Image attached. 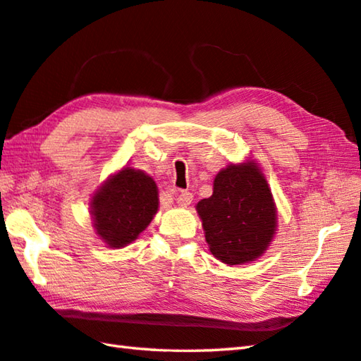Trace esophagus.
I'll use <instances>...</instances> for the list:
<instances>
[{
	"mask_svg": "<svg viewBox=\"0 0 361 361\" xmlns=\"http://www.w3.org/2000/svg\"><path fill=\"white\" fill-rule=\"evenodd\" d=\"M190 202H192V194L190 192H181L176 194V203H178L180 206H188L190 204Z\"/></svg>",
	"mask_w": 361,
	"mask_h": 361,
	"instance_id": "34e87169",
	"label": "esophagus"
}]
</instances>
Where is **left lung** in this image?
I'll list each match as a JSON object with an SVG mask.
<instances>
[{"instance_id": "obj_1", "label": "left lung", "mask_w": 361, "mask_h": 361, "mask_svg": "<svg viewBox=\"0 0 361 361\" xmlns=\"http://www.w3.org/2000/svg\"><path fill=\"white\" fill-rule=\"evenodd\" d=\"M211 255L226 265L257 260L278 229V208L256 159L231 163L214 178L212 195L195 206Z\"/></svg>"}]
</instances>
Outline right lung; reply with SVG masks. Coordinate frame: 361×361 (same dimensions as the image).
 Wrapping results in <instances>:
<instances>
[{"mask_svg":"<svg viewBox=\"0 0 361 361\" xmlns=\"http://www.w3.org/2000/svg\"><path fill=\"white\" fill-rule=\"evenodd\" d=\"M155 180L141 169L122 167L99 186L90 202L96 235L109 248L135 242L158 212Z\"/></svg>","mask_w":361,"mask_h":361,"instance_id":"obj_1","label":"right lung"}]
</instances>
